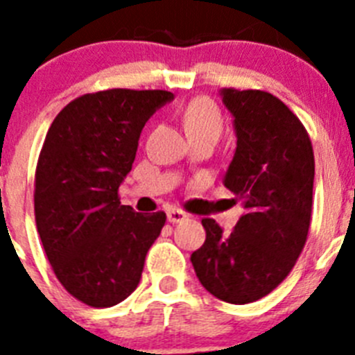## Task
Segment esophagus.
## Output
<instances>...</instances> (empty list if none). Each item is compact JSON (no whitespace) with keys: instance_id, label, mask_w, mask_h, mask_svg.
Returning <instances> with one entry per match:
<instances>
[{"instance_id":"esophagus-1","label":"esophagus","mask_w":355,"mask_h":355,"mask_svg":"<svg viewBox=\"0 0 355 355\" xmlns=\"http://www.w3.org/2000/svg\"><path fill=\"white\" fill-rule=\"evenodd\" d=\"M188 215L184 211H181V209H175V208H171L167 209V220L171 222V224H178V222H183L187 220Z\"/></svg>"}]
</instances>
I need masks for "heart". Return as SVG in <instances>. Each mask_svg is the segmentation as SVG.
<instances>
[{
	"label": "heart",
	"mask_w": 355,
	"mask_h": 355,
	"mask_svg": "<svg viewBox=\"0 0 355 355\" xmlns=\"http://www.w3.org/2000/svg\"><path fill=\"white\" fill-rule=\"evenodd\" d=\"M183 122L188 137L199 133H220L222 115L215 103L206 97H197L183 112Z\"/></svg>",
	"instance_id": "obj_1"
}]
</instances>
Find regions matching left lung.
Returning a JSON list of instances; mask_svg holds the SVG:
<instances>
[{
    "mask_svg": "<svg viewBox=\"0 0 355 355\" xmlns=\"http://www.w3.org/2000/svg\"><path fill=\"white\" fill-rule=\"evenodd\" d=\"M233 115L236 149L224 187L243 200V215L224 234L205 218L206 241L192 252L200 284L229 304L259 300L283 283L311 222L315 156L302 122L263 90L220 89Z\"/></svg>",
    "mask_w": 355,
    "mask_h": 355,
    "instance_id": "1",
    "label": "left lung"
}]
</instances>
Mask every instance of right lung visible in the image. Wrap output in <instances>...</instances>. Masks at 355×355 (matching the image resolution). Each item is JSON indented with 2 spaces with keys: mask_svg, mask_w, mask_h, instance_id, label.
Masks as SVG:
<instances>
[{
  "mask_svg": "<svg viewBox=\"0 0 355 355\" xmlns=\"http://www.w3.org/2000/svg\"><path fill=\"white\" fill-rule=\"evenodd\" d=\"M167 90L112 89L85 94L56 115L35 172V220L62 286L92 307H110L139 286L165 213L121 205L140 133Z\"/></svg>",
  "mask_w": 355,
  "mask_h": 355,
  "instance_id": "add662e5",
  "label": "right lung"
}]
</instances>
